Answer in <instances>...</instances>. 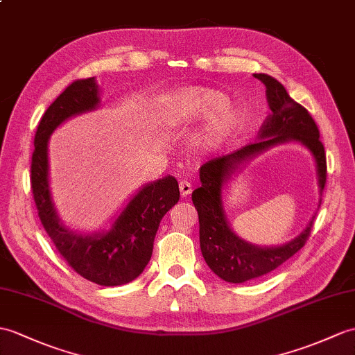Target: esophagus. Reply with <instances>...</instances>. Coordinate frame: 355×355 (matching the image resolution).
Here are the masks:
<instances>
[{"mask_svg":"<svg viewBox=\"0 0 355 355\" xmlns=\"http://www.w3.org/2000/svg\"><path fill=\"white\" fill-rule=\"evenodd\" d=\"M178 186H180V192H181V195H183V196H189V195L192 193V183H191V181L181 180Z\"/></svg>","mask_w":355,"mask_h":355,"instance_id":"esophagus-1","label":"esophagus"}]
</instances>
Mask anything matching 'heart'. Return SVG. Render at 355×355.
Returning <instances> with one entry per match:
<instances>
[{"instance_id": "b5f03b06", "label": "heart", "mask_w": 355, "mask_h": 355, "mask_svg": "<svg viewBox=\"0 0 355 355\" xmlns=\"http://www.w3.org/2000/svg\"><path fill=\"white\" fill-rule=\"evenodd\" d=\"M227 96L218 90L207 87H186L164 100L162 114L171 127H180L196 119L216 114L205 127L204 137L209 144H219L232 136L241 125L242 114L236 107H224Z\"/></svg>"}]
</instances>
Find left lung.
<instances>
[{"label": "left lung", "mask_w": 355, "mask_h": 355, "mask_svg": "<svg viewBox=\"0 0 355 355\" xmlns=\"http://www.w3.org/2000/svg\"><path fill=\"white\" fill-rule=\"evenodd\" d=\"M266 86L270 114L260 131V140L204 163L200 169L201 187L192 193L200 219V245L202 257L215 274L228 283H243L266 275L298 252L311 233L315 216L309 227L292 242L260 248L237 237L222 209L220 191L239 163L248 160L268 148L296 140L306 145L316 160L320 192L327 184V157L319 139V128L311 114L293 101L284 86L266 73H254Z\"/></svg>", "instance_id": "obj_1"}]
</instances>
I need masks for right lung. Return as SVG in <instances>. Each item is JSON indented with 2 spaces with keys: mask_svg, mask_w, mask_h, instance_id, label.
I'll return each instance as SVG.
<instances>
[{
  "mask_svg": "<svg viewBox=\"0 0 355 355\" xmlns=\"http://www.w3.org/2000/svg\"><path fill=\"white\" fill-rule=\"evenodd\" d=\"M98 103V86L90 77L73 81L48 107L35 136L31 191L39 219L64 261L89 282L122 286L142 274L150 261L160 220L178 202L180 189L171 175L144 186L109 233L81 236L60 224L48 186V139L64 119L94 110Z\"/></svg>",
  "mask_w": 355,
  "mask_h": 355,
  "instance_id": "obj_1",
  "label": "right lung"
}]
</instances>
